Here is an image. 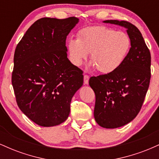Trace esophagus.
I'll use <instances>...</instances> for the list:
<instances>
[{"label": "esophagus", "instance_id": "obj_1", "mask_svg": "<svg viewBox=\"0 0 159 159\" xmlns=\"http://www.w3.org/2000/svg\"><path fill=\"white\" fill-rule=\"evenodd\" d=\"M89 75H84V82L85 84H89Z\"/></svg>", "mask_w": 159, "mask_h": 159}]
</instances>
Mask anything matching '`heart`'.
<instances>
[{"mask_svg": "<svg viewBox=\"0 0 159 159\" xmlns=\"http://www.w3.org/2000/svg\"><path fill=\"white\" fill-rule=\"evenodd\" d=\"M130 46V37L125 32L94 26L81 29L77 39L69 40L67 52L71 62L75 66H81L90 53V61L96 70L111 73L121 66Z\"/></svg>", "mask_w": 159, "mask_h": 159, "instance_id": "obj_1", "label": "heart"}]
</instances>
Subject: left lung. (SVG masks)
<instances>
[{"label": "left lung", "mask_w": 159, "mask_h": 159, "mask_svg": "<svg viewBox=\"0 0 159 159\" xmlns=\"http://www.w3.org/2000/svg\"><path fill=\"white\" fill-rule=\"evenodd\" d=\"M127 29L131 48L121 66L111 73L92 76L96 95L94 117L100 126L115 129L130 123L143 105L151 78V55L138 27L126 21L106 20Z\"/></svg>", "instance_id": "1"}]
</instances>
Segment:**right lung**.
I'll return each mask as SVG.
<instances>
[{
    "label": "right lung",
    "mask_w": 159,
    "mask_h": 159,
    "mask_svg": "<svg viewBox=\"0 0 159 159\" xmlns=\"http://www.w3.org/2000/svg\"><path fill=\"white\" fill-rule=\"evenodd\" d=\"M78 18H42L16 46L12 84L19 107L44 127L63 123L72 96L83 85V71L67 58L66 39Z\"/></svg>",
    "instance_id": "add662e5"
}]
</instances>
